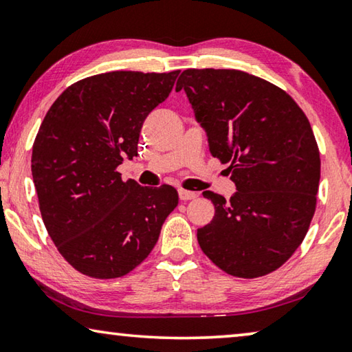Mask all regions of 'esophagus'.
<instances>
[{"label":"esophagus","instance_id":"34e87169","mask_svg":"<svg viewBox=\"0 0 352 352\" xmlns=\"http://www.w3.org/2000/svg\"><path fill=\"white\" fill-rule=\"evenodd\" d=\"M178 197H180V200L186 201V200H192L197 197V194L190 192V190H186V189H178Z\"/></svg>","mask_w":352,"mask_h":352}]
</instances>
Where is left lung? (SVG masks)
Returning <instances> with one entry per match:
<instances>
[{
    "label": "left lung",
    "mask_w": 352,
    "mask_h": 352,
    "mask_svg": "<svg viewBox=\"0 0 352 352\" xmlns=\"http://www.w3.org/2000/svg\"><path fill=\"white\" fill-rule=\"evenodd\" d=\"M182 88L237 189L230 200L204 192L216 214L197 230L200 248L228 275H269L300 247L317 206L320 152L309 119L281 88L239 69H184Z\"/></svg>",
    "instance_id": "left-lung-1"
}]
</instances>
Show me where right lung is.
I'll list each match as a JSON object with an SVG mask.
<instances>
[{
  "label": "right lung",
  "mask_w": 352,
  "mask_h": 352,
  "mask_svg": "<svg viewBox=\"0 0 352 352\" xmlns=\"http://www.w3.org/2000/svg\"><path fill=\"white\" fill-rule=\"evenodd\" d=\"M180 71H111L73 83L47 110L32 146L41 219L68 264L111 279L152 252L177 190L122 182L116 170L138 155L142 122L169 96Z\"/></svg>",
  "instance_id": "add662e5"
}]
</instances>
